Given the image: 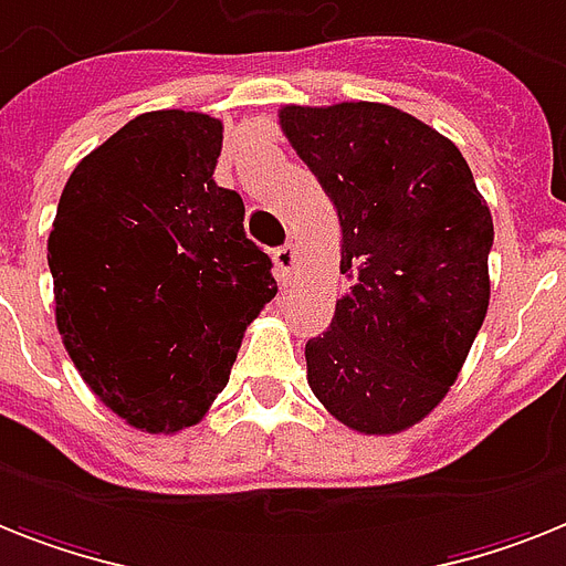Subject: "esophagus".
<instances>
[{"label":"esophagus","mask_w":566,"mask_h":566,"mask_svg":"<svg viewBox=\"0 0 566 566\" xmlns=\"http://www.w3.org/2000/svg\"><path fill=\"white\" fill-rule=\"evenodd\" d=\"M294 263H297V254H294V245H280L274 251V272L283 286H289L294 277Z\"/></svg>","instance_id":"esophagus-1"}]
</instances>
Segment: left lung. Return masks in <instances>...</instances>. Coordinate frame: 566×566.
Returning <instances> with one entry per match:
<instances>
[{"label": "left lung", "instance_id": "8db88e82", "mask_svg": "<svg viewBox=\"0 0 566 566\" xmlns=\"http://www.w3.org/2000/svg\"><path fill=\"white\" fill-rule=\"evenodd\" d=\"M280 126L333 199L349 292L306 340L338 422L399 433L457 381L489 310L494 226L460 149L387 104L283 106Z\"/></svg>", "mask_w": 566, "mask_h": 566}]
</instances>
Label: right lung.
Here are the masks:
<instances>
[{"label": "right lung", "mask_w": 566, "mask_h": 566, "mask_svg": "<svg viewBox=\"0 0 566 566\" xmlns=\"http://www.w3.org/2000/svg\"><path fill=\"white\" fill-rule=\"evenodd\" d=\"M219 149L222 120L144 112L74 167L49 233L65 353L147 433L208 413L245 326L277 294L240 193L213 181Z\"/></svg>", "instance_id": "right-lung-1"}]
</instances>
